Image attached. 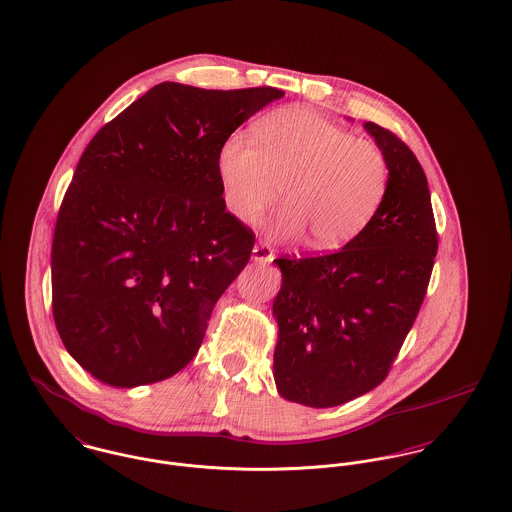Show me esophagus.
<instances>
[{
    "mask_svg": "<svg viewBox=\"0 0 512 512\" xmlns=\"http://www.w3.org/2000/svg\"><path fill=\"white\" fill-rule=\"evenodd\" d=\"M251 259L257 261V263H269L275 259V253H273V247L269 243H257L253 247V253H251Z\"/></svg>",
    "mask_w": 512,
    "mask_h": 512,
    "instance_id": "1",
    "label": "esophagus"
}]
</instances>
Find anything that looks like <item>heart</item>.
<instances>
[{"label":"heart","instance_id":"b5f03b06","mask_svg":"<svg viewBox=\"0 0 512 512\" xmlns=\"http://www.w3.org/2000/svg\"><path fill=\"white\" fill-rule=\"evenodd\" d=\"M228 210L253 224L273 204L278 237L310 234L317 249H337L360 236L390 187V161L366 138L314 111L290 107L259 118L253 140L232 134L218 154Z\"/></svg>","mask_w":512,"mask_h":512}]
</instances>
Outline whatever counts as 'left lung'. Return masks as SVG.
<instances>
[{"label": "left lung", "mask_w": 512, "mask_h": 512, "mask_svg": "<svg viewBox=\"0 0 512 512\" xmlns=\"http://www.w3.org/2000/svg\"><path fill=\"white\" fill-rule=\"evenodd\" d=\"M390 161V187L374 220L343 249L280 257L278 394L335 407L380 386L399 353L433 273L438 249L427 175L394 132L364 122Z\"/></svg>", "instance_id": "8db88e82"}]
</instances>
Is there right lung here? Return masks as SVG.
Here are the masks:
<instances>
[{"label": "right lung", "instance_id": "obj_1", "mask_svg": "<svg viewBox=\"0 0 512 512\" xmlns=\"http://www.w3.org/2000/svg\"><path fill=\"white\" fill-rule=\"evenodd\" d=\"M163 81L81 154L52 239V315L66 351L115 388L185 368L255 234L226 210L224 142L280 99Z\"/></svg>", "mask_w": 512, "mask_h": 512}]
</instances>
